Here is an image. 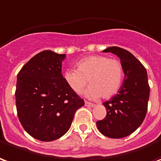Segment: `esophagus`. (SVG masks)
Instances as JSON below:
<instances>
[{"mask_svg":"<svg viewBox=\"0 0 161 161\" xmlns=\"http://www.w3.org/2000/svg\"><path fill=\"white\" fill-rule=\"evenodd\" d=\"M85 105L86 107H94L95 105L94 104H92V103H90V102L85 101Z\"/></svg>","mask_w":161,"mask_h":161,"instance_id":"1","label":"esophagus"}]
</instances>
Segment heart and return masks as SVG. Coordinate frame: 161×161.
Wrapping results in <instances>:
<instances>
[{
  "label": "heart",
  "mask_w": 161,
  "mask_h": 161,
  "mask_svg": "<svg viewBox=\"0 0 161 161\" xmlns=\"http://www.w3.org/2000/svg\"><path fill=\"white\" fill-rule=\"evenodd\" d=\"M124 75L122 63L105 56H90L80 60L77 69H67L63 78L70 88L80 93L87 85L84 94L91 99L111 98L120 88Z\"/></svg>",
  "instance_id": "obj_1"
}]
</instances>
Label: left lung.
<instances>
[{
  "label": "left lung",
  "instance_id": "8db88e82",
  "mask_svg": "<svg viewBox=\"0 0 161 161\" xmlns=\"http://www.w3.org/2000/svg\"><path fill=\"white\" fill-rule=\"evenodd\" d=\"M103 52H111L120 59L124 78L118 93L103 104L107 111L106 117L96 124L105 136L124 138L140 127L146 116L150 92L147 74L128 50L112 46Z\"/></svg>",
  "mask_w": 161,
  "mask_h": 161
}]
</instances>
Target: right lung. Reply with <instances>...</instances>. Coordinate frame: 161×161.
Wrapping results in <instances>:
<instances>
[{
  "mask_svg": "<svg viewBox=\"0 0 161 161\" xmlns=\"http://www.w3.org/2000/svg\"><path fill=\"white\" fill-rule=\"evenodd\" d=\"M66 54L44 50L25 63L17 75L16 108L30 136L43 142L67 133L84 100L70 88L62 74Z\"/></svg>",
  "mask_w": 161,
  "mask_h": 161,
  "instance_id": "1",
  "label": "right lung"
}]
</instances>
